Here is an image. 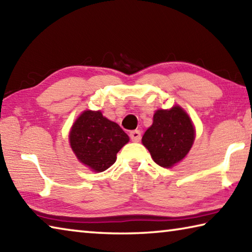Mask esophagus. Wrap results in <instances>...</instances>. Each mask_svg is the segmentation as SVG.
<instances>
[{
	"label": "esophagus",
	"instance_id": "obj_1",
	"mask_svg": "<svg viewBox=\"0 0 252 252\" xmlns=\"http://www.w3.org/2000/svg\"><path fill=\"white\" fill-rule=\"evenodd\" d=\"M130 138L133 142H139L141 140V132L139 130H134L130 132Z\"/></svg>",
	"mask_w": 252,
	"mask_h": 252
}]
</instances>
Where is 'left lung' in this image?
<instances>
[{"label": "left lung", "instance_id": "obj_1", "mask_svg": "<svg viewBox=\"0 0 252 252\" xmlns=\"http://www.w3.org/2000/svg\"><path fill=\"white\" fill-rule=\"evenodd\" d=\"M194 129L190 118L180 106L158 110L152 126L142 136L146 147L157 164L170 168L181 161L192 147Z\"/></svg>", "mask_w": 252, "mask_h": 252}]
</instances>
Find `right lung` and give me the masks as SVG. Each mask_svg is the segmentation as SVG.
<instances>
[{
	"instance_id": "obj_1",
	"label": "right lung",
	"mask_w": 252,
	"mask_h": 252,
	"mask_svg": "<svg viewBox=\"0 0 252 252\" xmlns=\"http://www.w3.org/2000/svg\"><path fill=\"white\" fill-rule=\"evenodd\" d=\"M129 142L120 126L102 116L100 111H84L70 132L71 148L80 162L102 172L117 160V153Z\"/></svg>"
}]
</instances>
